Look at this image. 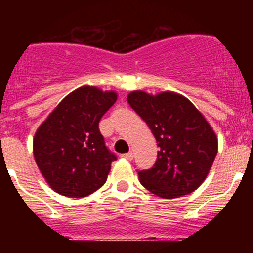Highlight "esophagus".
Here are the masks:
<instances>
[{
	"mask_svg": "<svg viewBox=\"0 0 253 253\" xmlns=\"http://www.w3.org/2000/svg\"><path fill=\"white\" fill-rule=\"evenodd\" d=\"M122 157L125 158V160H128V161H131L134 158V154L133 152H128V153H124L122 154Z\"/></svg>",
	"mask_w": 253,
	"mask_h": 253,
	"instance_id": "1",
	"label": "esophagus"
}]
</instances>
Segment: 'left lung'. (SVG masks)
<instances>
[{"mask_svg": "<svg viewBox=\"0 0 253 253\" xmlns=\"http://www.w3.org/2000/svg\"><path fill=\"white\" fill-rule=\"evenodd\" d=\"M129 105L157 140L153 167L138 172L143 186L162 199L189 195L204 182L218 153V138L205 116L185 96L131 91Z\"/></svg>", "mask_w": 253, "mask_h": 253, "instance_id": "left-lung-1", "label": "left lung"}]
</instances>
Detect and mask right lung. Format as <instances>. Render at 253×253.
Wrapping results in <instances>:
<instances>
[{"instance_id": "right-lung-1", "label": "right lung", "mask_w": 253, "mask_h": 253, "mask_svg": "<svg viewBox=\"0 0 253 253\" xmlns=\"http://www.w3.org/2000/svg\"><path fill=\"white\" fill-rule=\"evenodd\" d=\"M116 99L115 91L80 87L67 95L35 131V162L55 193L84 198L106 182L116 157L105 146L99 122Z\"/></svg>"}]
</instances>
